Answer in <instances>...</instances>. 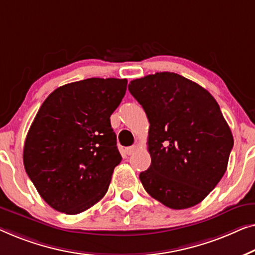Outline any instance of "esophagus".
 Masks as SVG:
<instances>
[{"label":"esophagus","mask_w":255,"mask_h":255,"mask_svg":"<svg viewBox=\"0 0 255 255\" xmlns=\"http://www.w3.org/2000/svg\"><path fill=\"white\" fill-rule=\"evenodd\" d=\"M136 145H131V146H128V148H126V150H125V151H126V153L128 156H130V155H132V153H134L135 151H136Z\"/></svg>","instance_id":"34e87169"}]
</instances>
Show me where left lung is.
Returning a JSON list of instances; mask_svg holds the SVG:
<instances>
[{
    "label": "left lung",
    "mask_w": 255,
    "mask_h": 255,
    "mask_svg": "<svg viewBox=\"0 0 255 255\" xmlns=\"http://www.w3.org/2000/svg\"><path fill=\"white\" fill-rule=\"evenodd\" d=\"M128 90L148 117L151 165L143 187L171 209L200 203L223 177L234 136L206 89L181 75L156 73L131 81Z\"/></svg>",
    "instance_id": "8db88e82"
}]
</instances>
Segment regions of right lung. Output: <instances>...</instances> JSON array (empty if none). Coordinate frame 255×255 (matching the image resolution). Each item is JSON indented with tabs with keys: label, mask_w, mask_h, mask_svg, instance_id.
Listing matches in <instances>:
<instances>
[{
	"label": "right lung",
	"mask_w": 255,
	"mask_h": 255,
	"mask_svg": "<svg viewBox=\"0 0 255 255\" xmlns=\"http://www.w3.org/2000/svg\"><path fill=\"white\" fill-rule=\"evenodd\" d=\"M127 80L88 78L57 88L39 109L25 139V171L42 199L68 215L104 198L121 162L110 117Z\"/></svg>",
	"instance_id": "1"
}]
</instances>
